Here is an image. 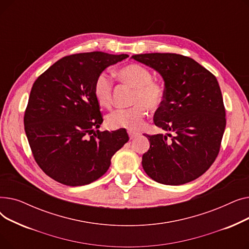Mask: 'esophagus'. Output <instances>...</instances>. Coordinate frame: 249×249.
<instances>
[{
    "instance_id": "34e87169",
    "label": "esophagus",
    "mask_w": 249,
    "mask_h": 249,
    "mask_svg": "<svg viewBox=\"0 0 249 249\" xmlns=\"http://www.w3.org/2000/svg\"><path fill=\"white\" fill-rule=\"evenodd\" d=\"M128 135H129V138L130 139H134L135 137H137L139 135V133L135 132V131H131V130H129L128 131Z\"/></svg>"
}]
</instances>
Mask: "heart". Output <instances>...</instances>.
Masks as SVG:
<instances>
[{
  "mask_svg": "<svg viewBox=\"0 0 249 249\" xmlns=\"http://www.w3.org/2000/svg\"><path fill=\"white\" fill-rule=\"evenodd\" d=\"M119 80L135 89L132 103L134 106L117 109L107 117L108 124L113 128L135 130L142 126L143 120L150 110L158 109L164 98V89L159 82L152 80V73L137 63L123 65L116 71ZM94 96L100 106L109 108L112 105L113 82L107 73H100L94 84Z\"/></svg>",
  "mask_w": 249,
  "mask_h": 249,
  "instance_id": "1",
  "label": "heart"
}]
</instances>
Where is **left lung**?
<instances>
[{
    "mask_svg": "<svg viewBox=\"0 0 249 249\" xmlns=\"http://www.w3.org/2000/svg\"><path fill=\"white\" fill-rule=\"evenodd\" d=\"M131 58L162 76L164 98L154 114V124L175 133L145 135L150 147L142 155L143 169L163 185H184L198 178L215 161L226 127L217 78L180 54L144 53Z\"/></svg>",
    "mask_w": 249,
    "mask_h": 249,
    "instance_id": "8db88e82",
    "label": "left lung"
}]
</instances>
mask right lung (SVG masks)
Segmentation results:
<instances>
[{
  "mask_svg": "<svg viewBox=\"0 0 249 249\" xmlns=\"http://www.w3.org/2000/svg\"><path fill=\"white\" fill-rule=\"evenodd\" d=\"M127 57L101 51L69 55L33 84L24 116L26 136L37 164L60 184L95 181L129 140L125 129L98 130L103 117L94 96L97 76Z\"/></svg>",
  "mask_w": 249,
  "mask_h": 249,
  "instance_id": "obj_1",
  "label": "right lung"
}]
</instances>
